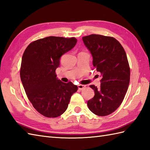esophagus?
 <instances>
[{"mask_svg":"<svg viewBox=\"0 0 150 150\" xmlns=\"http://www.w3.org/2000/svg\"><path fill=\"white\" fill-rule=\"evenodd\" d=\"M78 89L79 90H83L86 88V86L85 85H78Z\"/></svg>","mask_w":150,"mask_h":150,"instance_id":"esophagus-1","label":"esophagus"}]
</instances>
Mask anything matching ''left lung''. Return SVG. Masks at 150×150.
<instances>
[{
	"label": "left lung",
	"instance_id": "8db88e82",
	"mask_svg": "<svg viewBox=\"0 0 150 150\" xmlns=\"http://www.w3.org/2000/svg\"><path fill=\"white\" fill-rule=\"evenodd\" d=\"M82 39L91 52L93 65L102 76L100 87L90 85L95 96L88 101V107L97 115H110L121 105L128 88L130 69L126 52L112 36L92 34Z\"/></svg>",
	"mask_w": 150,
	"mask_h": 150
}]
</instances>
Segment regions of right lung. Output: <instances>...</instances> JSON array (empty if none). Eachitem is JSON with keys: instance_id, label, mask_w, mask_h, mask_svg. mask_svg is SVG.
Returning a JSON list of instances; mask_svg holds the SVG:
<instances>
[{"instance_id": "1", "label": "right lung", "mask_w": 150, "mask_h": 150, "mask_svg": "<svg viewBox=\"0 0 150 150\" xmlns=\"http://www.w3.org/2000/svg\"><path fill=\"white\" fill-rule=\"evenodd\" d=\"M74 37L49 36L31 42L23 54L20 71L29 100L40 114L57 117L65 112L78 86L56 78L61 56L74 47Z\"/></svg>"}]
</instances>
